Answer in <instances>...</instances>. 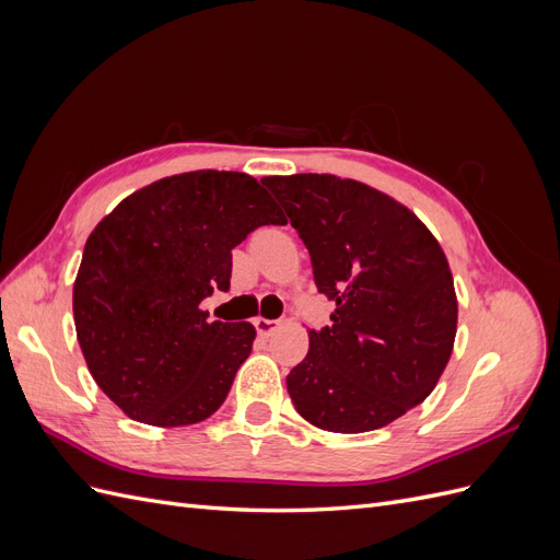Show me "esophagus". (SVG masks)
Returning <instances> with one entry per match:
<instances>
[{"label":"esophagus","instance_id":"obj_1","mask_svg":"<svg viewBox=\"0 0 560 560\" xmlns=\"http://www.w3.org/2000/svg\"><path fill=\"white\" fill-rule=\"evenodd\" d=\"M278 325H280V319H266V317H257V319H254V329H257V334L264 336V338L273 334Z\"/></svg>","mask_w":560,"mask_h":560}]
</instances>
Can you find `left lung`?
I'll list each match as a JSON object with an SVG mask.
<instances>
[{
    "label": "left lung",
    "instance_id": "obj_1",
    "mask_svg": "<svg viewBox=\"0 0 560 560\" xmlns=\"http://www.w3.org/2000/svg\"><path fill=\"white\" fill-rule=\"evenodd\" d=\"M261 184L306 245L317 292L336 301L287 376L294 409L341 434L389 425L425 401L451 358L457 301L442 247L362 182L308 173Z\"/></svg>",
    "mask_w": 560,
    "mask_h": 560
}]
</instances>
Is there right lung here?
Returning <instances> with one entry per match:
<instances>
[{"label":"right lung","instance_id":"right-lung-1","mask_svg":"<svg viewBox=\"0 0 560 560\" xmlns=\"http://www.w3.org/2000/svg\"><path fill=\"white\" fill-rule=\"evenodd\" d=\"M284 224L245 173L196 171L135 191L95 226L74 282V325L100 389L132 420L184 428L224 404L257 331L210 322L200 301L231 284V249Z\"/></svg>","mask_w":560,"mask_h":560}]
</instances>
